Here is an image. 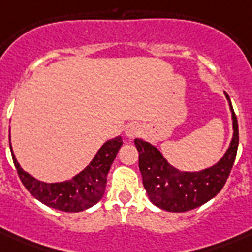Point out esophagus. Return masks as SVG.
<instances>
[{"label": "esophagus", "instance_id": "1", "mask_svg": "<svg viewBox=\"0 0 252 252\" xmlns=\"http://www.w3.org/2000/svg\"><path fill=\"white\" fill-rule=\"evenodd\" d=\"M124 132H126V138L133 140V138H136L138 134L141 133V126H138V124H136V123H132V124L126 126V130H124Z\"/></svg>", "mask_w": 252, "mask_h": 252}]
</instances>
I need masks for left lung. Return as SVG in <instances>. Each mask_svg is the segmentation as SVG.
<instances>
[{
    "mask_svg": "<svg viewBox=\"0 0 252 252\" xmlns=\"http://www.w3.org/2000/svg\"><path fill=\"white\" fill-rule=\"evenodd\" d=\"M225 96L230 107L233 137L225 154L211 167L200 171H182L163 157L157 146L141 138L134 140L142 183L150 201L156 207L182 213L203 205L222 189L234 165L238 149V122L226 93Z\"/></svg>",
    "mask_w": 252,
    "mask_h": 252,
    "instance_id": "obj_1",
    "label": "left lung"
}]
</instances>
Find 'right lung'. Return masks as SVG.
Segmentation results:
<instances>
[{"label": "right lung", "instance_id": "obj_1", "mask_svg": "<svg viewBox=\"0 0 252 252\" xmlns=\"http://www.w3.org/2000/svg\"><path fill=\"white\" fill-rule=\"evenodd\" d=\"M122 145L123 140L120 136L111 138L100 146L94 158L82 171L73 176L72 179L57 183L41 182L30 175L18 163L11 144L10 150L19 179L35 199L57 211L76 213L89 209L102 199L106 191L107 174Z\"/></svg>", "mask_w": 252, "mask_h": 252}]
</instances>
